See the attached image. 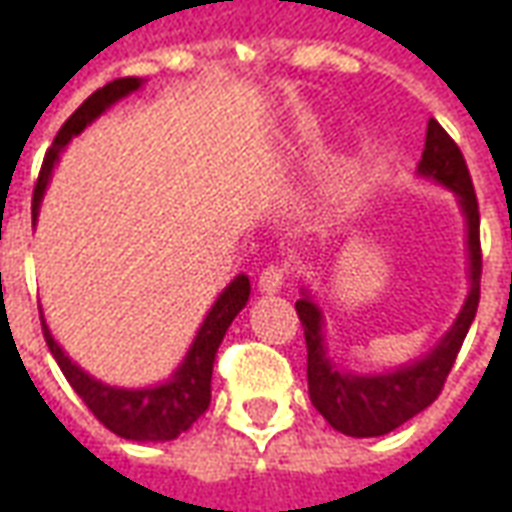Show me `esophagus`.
<instances>
[{
    "label": "esophagus",
    "mask_w": 512,
    "mask_h": 512,
    "mask_svg": "<svg viewBox=\"0 0 512 512\" xmlns=\"http://www.w3.org/2000/svg\"><path fill=\"white\" fill-rule=\"evenodd\" d=\"M285 279H288V268L285 266H268L263 268V274L257 279V288L263 293H279L285 288Z\"/></svg>",
    "instance_id": "1"
}]
</instances>
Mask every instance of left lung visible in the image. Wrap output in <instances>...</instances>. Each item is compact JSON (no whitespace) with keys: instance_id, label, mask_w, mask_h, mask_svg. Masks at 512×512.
<instances>
[{"instance_id":"8db88e82","label":"left lung","mask_w":512,"mask_h":512,"mask_svg":"<svg viewBox=\"0 0 512 512\" xmlns=\"http://www.w3.org/2000/svg\"><path fill=\"white\" fill-rule=\"evenodd\" d=\"M417 172L422 178L447 186L458 197L466 222L469 296L463 301L450 332H444V337L422 359H414L397 370L345 373L334 365L326 348L321 307L304 288H301V299L296 301V312L307 340V384H310L312 406L321 411L334 430L354 439L384 436L411 417H417L419 411H425L439 397L480 304L483 255H480V211H477L472 175L466 169L461 147L452 142V136L433 117L428 120L425 150L419 158Z\"/></svg>"}]
</instances>
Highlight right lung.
I'll use <instances>...</instances> for the list:
<instances>
[{
  "label": "right lung",
  "mask_w": 512,
  "mask_h": 512,
  "mask_svg": "<svg viewBox=\"0 0 512 512\" xmlns=\"http://www.w3.org/2000/svg\"><path fill=\"white\" fill-rule=\"evenodd\" d=\"M142 79L128 76V79H115L101 90H95L87 101H84L76 112H73L60 134L54 136V145L43 158L38 183H35V194H32V224L38 222L40 202L49 186L54 164L60 161V153L73 136H79L84 128L93 123L95 117H101L123 101L131 93L142 87ZM249 277L238 274V277L219 293V299L213 301V307L205 315L200 332L194 337V343L183 356L178 370L156 386H142V389H126V386H109L98 381L90 373H84L82 367L71 362V356L65 354L60 343L51 337L46 318L40 315L43 323V337L49 345L51 356L57 359L62 376L68 378V384L76 389V395L82 397L84 406L93 411L98 422H104L106 428L117 433L120 439L131 441H172L178 439L183 430H189L197 419L205 414V408L211 403V376H213V359L222 345L224 334L235 321V315L244 310L249 301Z\"/></svg>",
  "instance_id": "right-lung-1"
}]
</instances>
